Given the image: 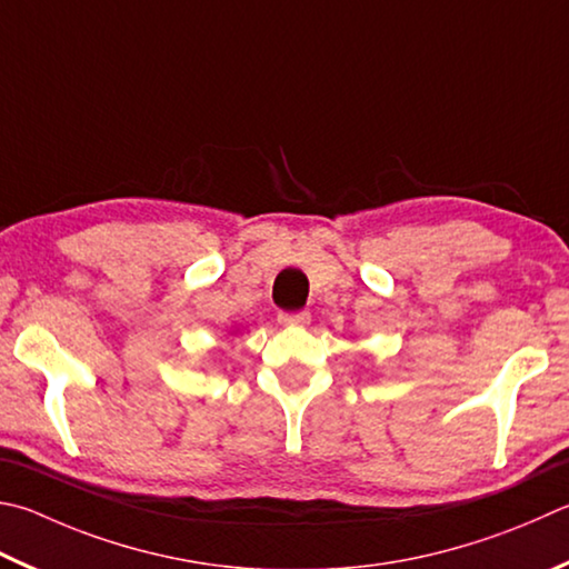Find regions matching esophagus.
Masks as SVG:
<instances>
[{
    "instance_id": "esophagus-1",
    "label": "esophagus",
    "mask_w": 569,
    "mask_h": 569,
    "mask_svg": "<svg viewBox=\"0 0 569 569\" xmlns=\"http://www.w3.org/2000/svg\"><path fill=\"white\" fill-rule=\"evenodd\" d=\"M278 323H281V326H288V328L308 326V323H311V313H308V311H296V313H281V316H278Z\"/></svg>"
}]
</instances>
